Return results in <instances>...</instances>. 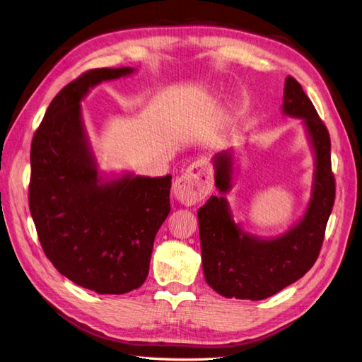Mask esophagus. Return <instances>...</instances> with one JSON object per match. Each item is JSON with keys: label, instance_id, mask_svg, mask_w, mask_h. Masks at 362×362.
I'll return each mask as SVG.
<instances>
[{"label": "esophagus", "instance_id": "obj_1", "mask_svg": "<svg viewBox=\"0 0 362 362\" xmlns=\"http://www.w3.org/2000/svg\"><path fill=\"white\" fill-rule=\"evenodd\" d=\"M211 173L204 160L190 164L180 178L173 182V197L184 205H193L202 201L211 190Z\"/></svg>", "mask_w": 362, "mask_h": 362}]
</instances>
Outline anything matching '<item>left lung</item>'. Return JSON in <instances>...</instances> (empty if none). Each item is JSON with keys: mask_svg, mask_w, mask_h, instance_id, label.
Wrapping results in <instances>:
<instances>
[{"mask_svg": "<svg viewBox=\"0 0 362 362\" xmlns=\"http://www.w3.org/2000/svg\"><path fill=\"white\" fill-rule=\"evenodd\" d=\"M281 112L300 119L314 155L310 198L294 226L279 236L262 238L234 221L227 193L236 173V149L211 158L218 197L198 210L205 281L227 298L263 300L301 279L314 265L335 201L330 139L323 122L294 77H286Z\"/></svg>", "mask_w": 362, "mask_h": 362, "instance_id": "8db88e82", "label": "left lung"}]
</instances>
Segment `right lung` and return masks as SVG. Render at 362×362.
Masks as SVG:
<instances>
[{"label":"right lung","mask_w":362,"mask_h":362,"mask_svg":"<svg viewBox=\"0 0 362 362\" xmlns=\"http://www.w3.org/2000/svg\"><path fill=\"white\" fill-rule=\"evenodd\" d=\"M135 71L97 68L77 77L52 100L32 141L28 205L45 256L97 294L143 285L155 236L170 211L172 175L100 170L83 123L88 93Z\"/></svg>","instance_id":"obj_1"}]
</instances>
